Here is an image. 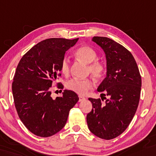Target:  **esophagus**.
Here are the masks:
<instances>
[{
	"mask_svg": "<svg viewBox=\"0 0 156 156\" xmlns=\"http://www.w3.org/2000/svg\"><path fill=\"white\" fill-rule=\"evenodd\" d=\"M78 98H79V102H82V101H84V100H85V98L83 97V96L79 95V96H78Z\"/></svg>",
	"mask_w": 156,
	"mask_h": 156,
	"instance_id": "34e87169",
	"label": "esophagus"
}]
</instances>
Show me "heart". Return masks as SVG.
<instances>
[{
	"mask_svg": "<svg viewBox=\"0 0 156 156\" xmlns=\"http://www.w3.org/2000/svg\"><path fill=\"white\" fill-rule=\"evenodd\" d=\"M76 56L83 62L88 64L87 71L95 79H102L106 74V66L102 61L95 60L98 54L95 49L88 46H82L76 50ZM61 71L63 75H68L70 72L69 61L66 58H63L61 63ZM66 87L70 90L78 94L85 95L89 90L93 88V83L91 79L73 78L67 81Z\"/></svg>",
	"mask_w": 156,
	"mask_h": 156,
	"instance_id": "1",
	"label": "heart"
}]
</instances>
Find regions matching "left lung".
Segmentation results:
<instances>
[{
    "label": "left lung",
    "mask_w": 156,
    "mask_h": 156,
    "mask_svg": "<svg viewBox=\"0 0 156 156\" xmlns=\"http://www.w3.org/2000/svg\"><path fill=\"white\" fill-rule=\"evenodd\" d=\"M102 48L107 60V76L98 92L109 98H89L93 109L87 115L90 131L100 139L110 140L126 130L136 112L141 89V77L131 52L120 44L104 37L92 39Z\"/></svg>",
    "instance_id": "1"
}]
</instances>
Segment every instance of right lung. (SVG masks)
Listing matches in <instances>:
<instances>
[{
    "mask_svg": "<svg viewBox=\"0 0 156 156\" xmlns=\"http://www.w3.org/2000/svg\"><path fill=\"white\" fill-rule=\"evenodd\" d=\"M78 40L45 39L30 49L17 65L12 83L15 106L22 122L34 135L49 137L61 131L79 100L77 94L67 90L62 97L51 96L66 51ZM58 87L63 86L59 83Z\"/></svg>",
    "mask_w": 156,
    "mask_h": 156,
    "instance_id": "right-lung-1",
    "label": "right lung"
}]
</instances>
